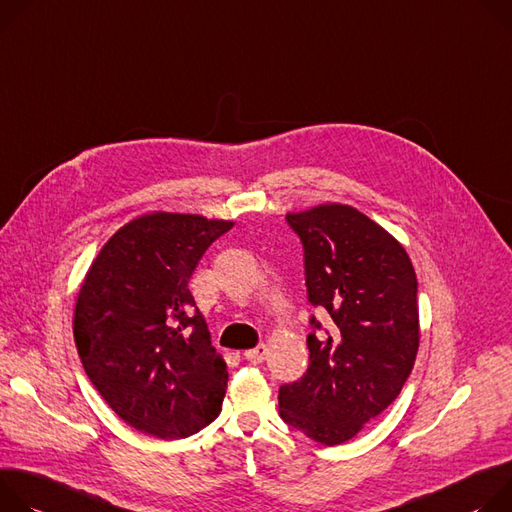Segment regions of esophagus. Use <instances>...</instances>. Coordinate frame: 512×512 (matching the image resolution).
Wrapping results in <instances>:
<instances>
[{
  "label": "esophagus",
  "mask_w": 512,
  "mask_h": 512,
  "mask_svg": "<svg viewBox=\"0 0 512 512\" xmlns=\"http://www.w3.org/2000/svg\"><path fill=\"white\" fill-rule=\"evenodd\" d=\"M266 356H268V348H266L264 344H260V346H256V348H252V350L244 352V358H246L248 362H252V364H260V362H264V360H266Z\"/></svg>",
  "instance_id": "1"
}]
</instances>
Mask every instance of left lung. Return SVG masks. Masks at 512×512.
<instances>
[{
  "mask_svg": "<svg viewBox=\"0 0 512 512\" xmlns=\"http://www.w3.org/2000/svg\"><path fill=\"white\" fill-rule=\"evenodd\" d=\"M305 250L313 307L309 368L278 390L280 417L323 445L358 435L399 396L419 350L417 276L405 248L384 227L342 203L287 213Z\"/></svg>",
  "mask_w": 512,
  "mask_h": 512,
  "instance_id": "obj_1",
  "label": "left lung"
}]
</instances>
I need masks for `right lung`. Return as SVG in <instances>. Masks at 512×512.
I'll return each mask as SVG.
<instances>
[{"instance_id": "add662e5", "label": "right lung", "mask_w": 512, "mask_h": 512, "mask_svg": "<svg viewBox=\"0 0 512 512\" xmlns=\"http://www.w3.org/2000/svg\"><path fill=\"white\" fill-rule=\"evenodd\" d=\"M234 221L148 213L113 234L77 295L73 333L83 368L128 425L181 439L221 411L227 366L211 346L189 278Z\"/></svg>"}]
</instances>
